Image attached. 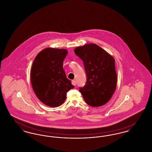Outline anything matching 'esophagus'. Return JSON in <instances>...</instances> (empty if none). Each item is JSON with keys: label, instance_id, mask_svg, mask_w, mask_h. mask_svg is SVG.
I'll return each instance as SVG.
<instances>
[{"label": "esophagus", "instance_id": "34e87169", "mask_svg": "<svg viewBox=\"0 0 152 152\" xmlns=\"http://www.w3.org/2000/svg\"><path fill=\"white\" fill-rule=\"evenodd\" d=\"M72 85H73L74 86H75L76 85V81H75V80H72Z\"/></svg>", "mask_w": 152, "mask_h": 152}]
</instances>
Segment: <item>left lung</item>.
Here are the masks:
<instances>
[{"mask_svg":"<svg viewBox=\"0 0 152 152\" xmlns=\"http://www.w3.org/2000/svg\"><path fill=\"white\" fill-rule=\"evenodd\" d=\"M83 61L87 81L79 91L86 103L100 107L107 103L116 90L117 73L113 56L95 44H88L75 49Z\"/></svg>","mask_w":152,"mask_h":152,"instance_id":"1","label":"left lung"}]
</instances>
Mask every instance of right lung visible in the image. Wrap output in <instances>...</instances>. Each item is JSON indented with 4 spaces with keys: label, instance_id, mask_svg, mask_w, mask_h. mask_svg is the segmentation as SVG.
<instances>
[{
    "label": "right lung",
    "instance_id": "obj_1",
    "mask_svg": "<svg viewBox=\"0 0 152 152\" xmlns=\"http://www.w3.org/2000/svg\"><path fill=\"white\" fill-rule=\"evenodd\" d=\"M68 53L65 49L47 48L35 58L31 68V81L39 100L55 108L62 105L66 93L74 88L63 69V61Z\"/></svg>",
    "mask_w": 152,
    "mask_h": 152
}]
</instances>
